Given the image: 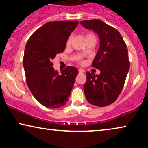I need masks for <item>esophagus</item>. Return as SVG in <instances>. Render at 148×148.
Instances as JSON below:
<instances>
[{
	"label": "esophagus",
	"mask_w": 148,
	"mask_h": 148,
	"mask_svg": "<svg viewBox=\"0 0 148 148\" xmlns=\"http://www.w3.org/2000/svg\"><path fill=\"white\" fill-rule=\"evenodd\" d=\"M78 72H79V73H83V72H84V70H82V69H79L78 70Z\"/></svg>",
	"instance_id": "1"
}]
</instances>
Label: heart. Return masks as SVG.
<instances>
[{
	"instance_id": "b5f03b06",
	"label": "heart",
	"mask_w": 148,
	"mask_h": 148,
	"mask_svg": "<svg viewBox=\"0 0 148 148\" xmlns=\"http://www.w3.org/2000/svg\"><path fill=\"white\" fill-rule=\"evenodd\" d=\"M93 36H94L93 34H86V38H89V37H93ZM71 40H72V36H69V38H68L67 42H66V45L67 46H70V43H71ZM83 52L85 53V52Z\"/></svg>"
}]
</instances>
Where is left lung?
Returning <instances> with one entry per match:
<instances>
[{
	"label": "left lung",
	"instance_id": "1",
	"mask_svg": "<svg viewBox=\"0 0 148 148\" xmlns=\"http://www.w3.org/2000/svg\"><path fill=\"white\" fill-rule=\"evenodd\" d=\"M80 24L93 30L100 39L92 66L100 70V74L86 73V98L92 105L106 106L115 102L120 94L130 70L127 46L118 30L100 20H87Z\"/></svg>",
	"mask_w": 148,
	"mask_h": 148
}]
</instances>
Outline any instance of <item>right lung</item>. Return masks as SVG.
Wrapping results in <instances>:
<instances>
[{
	"label": "right lung",
	"mask_w": 148,
	"mask_h": 148,
	"mask_svg": "<svg viewBox=\"0 0 148 148\" xmlns=\"http://www.w3.org/2000/svg\"><path fill=\"white\" fill-rule=\"evenodd\" d=\"M78 21L48 22L30 37L23 58L26 83L37 101L44 106L58 108L68 100L77 68L68 66L59 74L52 66L57 54L64 52L71 32Z\"/></svg>",
	"instance_id": "obj_1"
}]
</instances>
